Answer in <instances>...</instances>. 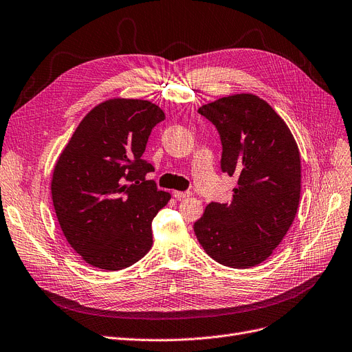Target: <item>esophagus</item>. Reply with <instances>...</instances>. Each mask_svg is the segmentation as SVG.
Wrapping results in <instances>:
<instances>
[{"instance_id":"esophagus-1","label":"esophagus","mask_w":352,"mask_h":352,"mask_svg":"<svg viewBox=\"0 0 352 352\" xmlns=\"http://www.w3.org/2000/svg\"><path fill=\"white\" fill-rule=\"evenodd\" d=\"M174 197L177 198V200H182V198L191 197V192L190 191H174Z\"/></svg>"}]
</instances>
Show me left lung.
<instances>
[{
    "instance_id": "8db88e82",
    "label": "left lung",
    "mask_w": 352,
    "mask_h": 352,
    "mask_svg": "<svg viewBox=\"0 0 352 352\" xmlns=\"http://www.w3.org/2000/svg\"><path fill=\"white\" fill-rule=\"evenodd\" d=\"M198 113L216 125L221 170L237 178V187L230 201L206 207L194 233L220 265L253 267L279 246L295 220L300 198L298 144L285 120L253 94L220 98Z\"/></svg>"
}]
</instances>
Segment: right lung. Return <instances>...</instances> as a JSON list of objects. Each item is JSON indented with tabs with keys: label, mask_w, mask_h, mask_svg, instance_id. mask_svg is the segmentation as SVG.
<instances>
[{
	"label": "right lung",
	"mask_w": 352,
	"mask_h": 352,
	"mask_svg": "<svg viewBox=\"0 0 352 352\" xmlns=\"http://www.w3.org/2000/svg\"><path fill=\"white\" fill-rule=\"evenodd\" d=\"M165 119L144 99L113 98L91 109L60 154L52 198L67 243L90 266L120 270L152 246V220L170 201L142 160L152 128Z\"/></svg>",
	"instance_id": "add662e5"
}]
</instances>
